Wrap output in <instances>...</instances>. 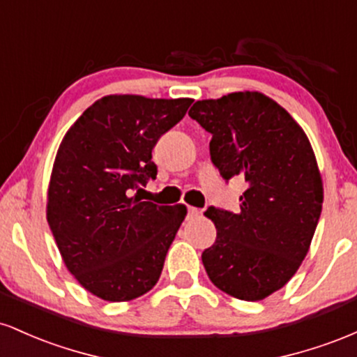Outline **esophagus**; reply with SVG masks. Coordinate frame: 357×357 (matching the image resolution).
Masks as SVG:
<instances>
[{"mask_svg": "<svg viewBox=\"0 0 357 357\" xmlns=\"http://www.w3.org/2000/svg\"><path fill=\"white\" fill-rule=\"evenodd\" d=\"M199 213H202V210H198V208L188 206V218H195V216H199Z\"/></svg>", "mask_w": 357, "mask_h": 357, "instance_id": "1", "label": "esophagus"}]
</instances>
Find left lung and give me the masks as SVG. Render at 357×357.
<instances>
[{
	"mask_svg": "<svg viewBox=\"0 0 357 357\" xmlns=\"http://www.w3.org/2000/svg\"><path fill=\"white\" fill-rule=\"evenodd\" d=\"M190 117L211 134L210 154L223 179L248 183L240 211L204 215L216 241L202 260L210 280L240 301H264L301 267L322 211L324 188L304 129L260 92L198 100Z\"/></svg>",
	"mask_w": 357,
	"mask_h": 357,
	"instance_id": "left-lung-1",
	"label": "left lung"
}]
</instances>
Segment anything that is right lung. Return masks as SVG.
Listing matches in <instances>:
<instances>
[{"instance_id":"obj_1","label":"right lung","mask_w":357,"mask_h":357,"mask_svg":"<svg viewBox=\"0 0 357 357\" xmlns=\"http://www.w3.org/2000/svg\"><path fill=\"white\" fill-rule=\"evenodd\" d=\"M191 104L105 96L61 139L47 220L65 267L93 296L127 302L158 284L186 206L141 202L132 191L155 179L153 147Z\"/></svg>"}]
</instances>
